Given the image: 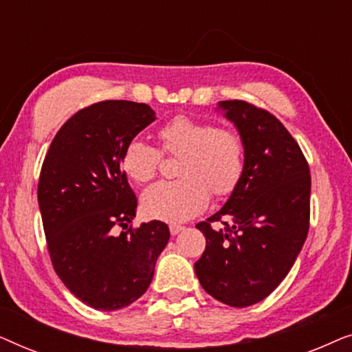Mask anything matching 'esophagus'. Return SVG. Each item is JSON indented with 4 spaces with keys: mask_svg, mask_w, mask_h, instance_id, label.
<instances>
[{
    "mask_svg": "<svg viewBox=\"0 0 352 352\" xmlns=\"http://www.w3.org/2000/svg\"><path fill=\"white\" fill-rule=\"evenodd\" d=\"M182 230H184V228H182V226H176V224L170 226V232H171V235H177L179 232H182Z\"/></svg>",
    "mask_w": 352,
    "mask_h": 352,
    "instance_id": "34e87169",
    "label": "esophagus"
}]
</instances>
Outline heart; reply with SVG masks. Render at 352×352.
I'll list each match as a JSON object with an SVG mask.
<instances>
[{
	"label": "heart",
	"mask_w": 352,
	"mask_h": 352,
	"mask_svg": "<svg viewBox=\"0 0 352 352\" xmlns=\"http://www.w3.org/2000/svg\"><path fill=\"white\" fill-rule=\"evenodd\" d=\"M160 151L177 155L179 179L158 182L142 195L148 218L177 224L206 208L210 192L226 197L239 184L243 171V142L232 129L211 126L208 122L176 115L157 131ZM160 152L144 141L133 139L124 147L122 168L129 179L146 184L157 176Z\"/></svg>",
	"instance_id": "heart-1"
}]
</instances>
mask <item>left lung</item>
I'll return each mask as SVG.
<instances>
[{"label":"left lung","instance_id":"8db88e82","mask_svg":"<svg viewBox=\"0 0 352 352\" xmlns=\"http://www.w3.org/2000/svg\"><path fill=\"white\" fill-rule=\"evenodd\" d=\"M218 109L239 129L243 171L223 208L197 224L206 247L195 274L214 300L247 307L276 290L301 252L309 230V165L267 110L245 100H221ZM213 222L225 229L213 230Z\"/></svg>","mask_w":352,"mask_h":352}]
</instances>
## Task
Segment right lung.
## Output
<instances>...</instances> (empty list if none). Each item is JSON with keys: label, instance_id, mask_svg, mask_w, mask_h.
Wrapping results in <instances>:
<instances>
[{"label": "right lung", "instance_id": "obj_1", "mask_svg": "<svg viewBox=\"0 0 352 352\" xmlns=\"http://www.w3.org/2000/svg\"><path fill=\"white\" fill-rule=\"evenodd\" d=\"M153 120L147 104H93L62 124L43 162L38 205L52 266L93 309L117 311L141 298L170 240L162 221L115 234L138 208L122 170L123 151Z\"/></svg>", "mask_w": 352, "mask_h": 352}]
</instances>
